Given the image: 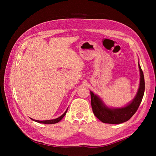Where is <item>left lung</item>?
Returning <instances> with one entry per match:
<instances>
[{
	"instance_id": "8db88e82",
	"label": "left lung",
	"mask_w": 156,
	"mask_h": 156,
	"mask_svg": "<svg viewBox=\"0 0 156 156\" xmlns=\"http://www.w3.org/2000/svg\"><path fill=\"white\" fill-rule=\"evenodd\" d=\"M140 85L137 94L129 105L119 108H110L103 104L100 98L90 91L91 105L94 115L103 123L118 124L129 120L137 111L144 96L145 84L143 70L139 63Z\"/></svg>"
}]
</instances>
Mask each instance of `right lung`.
<instances>
[{
    "label": "right lung",
    "mask_w": 156,
    "mask_h": 156,
    "mask_svg": "<svg viewBox=\"0 0 156 156\" xmlns=\"http://www.w3.org/2000/svg\"><path fill=\"white\" fill-rule=\"evenodd\" d=\"M68 109L65 111V112L62 115H61L60 117L57 118V119H53V120H34V119H32V120H34L36 122H38V123H41V124H56V123H58V122H60L61 120L62 119V118L66 115V114Z\"/></svg>",
    "instance_id": "right-lung-1"
}]
</instances>
